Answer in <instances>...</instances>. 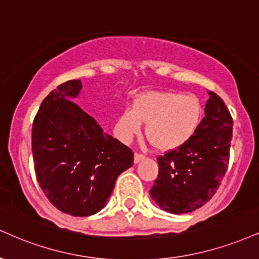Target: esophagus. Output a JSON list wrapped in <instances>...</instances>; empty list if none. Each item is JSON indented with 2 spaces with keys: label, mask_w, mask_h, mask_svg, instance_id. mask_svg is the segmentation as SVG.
Returning a JSON list of instances; mask_svg holds the SVG:
<instances>
[{
  "label": "esophagus",
  "mask_w": 259,
  "mask_h": 259,
  "mask_svg": "<svg viewBox=\"0 0 259 259\" xmlns=\"http://www.w3.org/2000/svg\"><path fill=\"white\" fill-rule=\"evenodd\" d=\"M143 159H145V155L139 154V153H135V155H134V163H135V164L140 163V161L143 160Z\"/></svg>",
  "instance_id": "1"
}]
</instances>
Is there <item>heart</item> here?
Here are the masks:
<instances>
[{"mask_svg":"<svg viewBox=\"0 0 259 259\" xmlns=\"http://www.w3.org/2000/svg\"><path fill=\"white\" fill-rule=\"evenodd\" d=\"M202 118V106L194 95L149 90L134 98L132 108H124L114 124V134L121 142H132L146 123V138L160 152L185 146L197 133Z\"/></svg>","mask_w":259,"mask_h":259,"instance_id":"b5f03b06","label":"heart"}]
</instances>
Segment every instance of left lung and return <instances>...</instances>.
I'll return each mask as SVG.
<instances>
[{"label": "left lung", "instance_id": "left-lung-1", "mask_svg": "<svg viewBox=\"0 0 259 259\" xmlns=\"http://www.w3.org/2000/svg\"><path fill=\"white\" fill-rule=\"evenodd\" d=\"M205 117L185 146L157 158L159 174L149 194L170 213H188L206 204L226 175L233 119L223 100L208 92Z\"/></svg>", "mask_w": 259, "mask_h": 259}]
</instances>
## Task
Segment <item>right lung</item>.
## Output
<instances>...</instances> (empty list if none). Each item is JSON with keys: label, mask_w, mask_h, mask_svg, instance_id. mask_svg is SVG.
Wrapping results in <instances>:
<instances>
[{"label": "right lung", "mask_w": 259, "mask_h": 259, "mask_svg": "<svg viewBox=\"0 0 259 259\" xmlns=\"http://www.w3.org/2000/svg\"><path fill=\"white\" fill-rule=\"evenodd\" d=\"M80 89L79 79L67 80L43 100L32 125V154L49 201L85 217L106 206L118 176L133 166L134 153L71 101Z\"/></svg>", "instance_id": "1"}]
</instances>
